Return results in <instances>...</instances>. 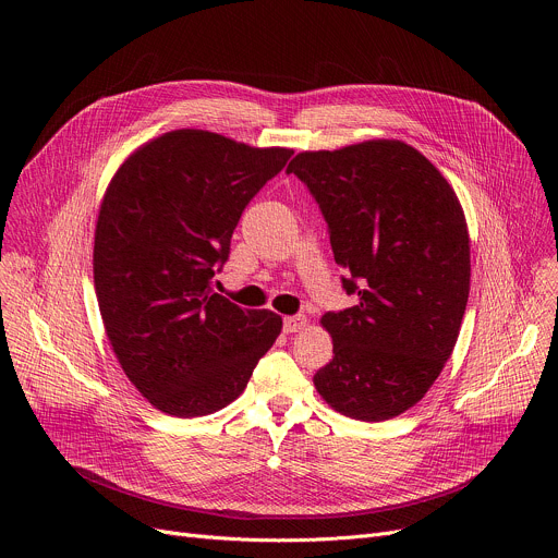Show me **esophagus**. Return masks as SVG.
Here are the masks:
<instances>
[{
	"label": "esophagus",
	"instance_id": "34e87169",
	"mask_svg": "<svg viewBox=\"0 0 558 558\" xmlns=\"http://www.w3.org/2000/svg\"><path fill=\"white\" fill-rule=\"evenodd\" d=\"M306 327V317L304 315H289L284 317V333H298Z\"/></svg>",
	"mask_w": 558,
	"mask_h": 558
}]
</instances>
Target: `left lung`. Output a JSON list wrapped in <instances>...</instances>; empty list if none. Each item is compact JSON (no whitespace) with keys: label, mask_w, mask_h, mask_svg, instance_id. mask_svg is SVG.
Instances as JSON below:
<instances>
[{"label":"left lung","mask_w":558,"mask_h":558,"mask_svg":"<svg viewBox=\"0 0 558 558\" xmlns=\"http://www.w3.org/2000/svg\"><path fill=\"white\" fill-rule=\"evenodd\" d=\"M287 174L320 205L342 287L357 293L355 306L323 315L333 360L313 384L347 417L402 415L459 338L470 293L461 203L422 151L392 138L300 151Z\"/></svg>","instance_id":"obj_1"}]
</instances>
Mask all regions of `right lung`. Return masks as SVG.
<instances>
[{"label": "right lung", "instance_id": "obj_1", "mask_svg": "<svg viewBox=\"0 0 558 558\" xmlns=\"http://www.w3.org/2000/svg\"><path fill=\"white\" fill-rule=\"evenodd\" d=\"M291 154L185 128L134 149L112 177L95 229V289L112 351L154 409H225L280 336L278 313L241 308L211 278L245 207Z\"/></svg>", "mask_w": 558, "mask_h": 558}]
</instances>
